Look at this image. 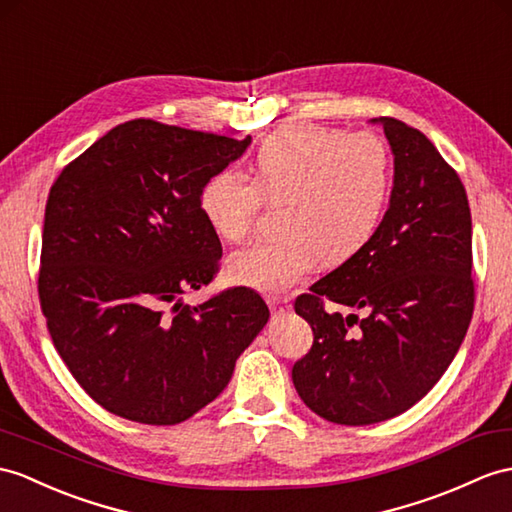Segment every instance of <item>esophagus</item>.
Returning <instances> with one entry per match:
<instances>
[{
	"mask_svg": "<svg viewBox=\"0 0 512 512\" xmlns=\"http://www.w3.org/2000/svg\"><path fill=\"white\" fill-rule=\"evenodd\" d=\"M267 304L276 315H289L291 313V299L286 297H267Z\"/></svg>",
	"mask_w": 512,
	"mask_h": 512,
	"instance_id": "1",
	"label": "esophagus"
}]
</instances>
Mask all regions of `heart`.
I'll return each instance as SVG.
<instances>
[{"mask_svg":"<svg viewBox=\"0 0 512 512\" xmlns=\"http://www.w3.org/2000/svg\"><path fill=\"white\" fill-rule=\"evenodd\" d=\"M393 186L391 154L376 134L289 126L258 147L254 180L234 169L210 176L199 193L208 226L226 241H243L269 204H280L273 241L228 260L232 282L280 295L321 260L339 265L376 236Z\"/></svg>","mask_w":512,"mask_h":512,"instance_id":"obj_1","label":"heart"}]
</instances>
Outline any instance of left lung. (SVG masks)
Instances as JSON below:
<instances>
[{
    "label": "left lung",
    "instance_id": "8db88e82",
    "mask_svg": "<svg viewBox=\"0 0 512 512\" xmlns=\"http://www.w3.org/2000/svg\"><path fill=\"white\" fill-rule=\"evenodd\" d=\"M380 121L395 156L389 210L356 256L295 299L313 347L293 365L304 404L341 426L415 406L450 367L473 315L465 186L426 134ZM326 303L365 309L341 316Z\"/></svg>",
    "mask_w": 512,
    "mask_h": 512
}]
</instances>
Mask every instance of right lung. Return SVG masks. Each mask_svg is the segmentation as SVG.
I'll return each mask as SVG.
<instances>
[{
  "label": "right lung",
  "instance_id": "1",
  "mask_svg": "<svg viewBox=\"0 0 512 512\" xmlns=\"http://www.w3.org/2000/svg\"><path fill=\"white\" fill-rule=\"evenodd\" d=\"M249 143L134 119L71 160L49 189L41 310L71 376L108 413L149 426L193 417L265 328V299L245 286L182 304L221 258L199 193Z\"/></svg>",
  "mask_w": 512,
  "mask_h": 512
}]
</instances>
